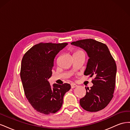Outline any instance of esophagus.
Returning <instances> with one entry per match:
<instances>
[{
    "label": "esophagus",
    "mask_w": 130,
    "mask_h": 130,
    "mask_svg": "<svg viewBox=\"0 0 130 130\" xmlns=\"http://www.w3.org/2000/svg\"><path fill=\"white\" fill-rule=\"evenodd\" d=\"M70 85H71L72 88H75V87H77V85H76L75 84H74V83H72Z\"/></svg>",
    "instance_id": "1"
}]
</instances>
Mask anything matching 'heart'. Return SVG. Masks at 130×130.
<instances>
[{
  "label": "heart",
  "instance_id": "heart-1",
  "mask_svg": "<svg viewBox=\"0 0 130 130\" xmlns=\"http://www.w3.org/2000/svg\"><path fill=\"white\" fill-rule=\"evenodd\" d=\"M81 52V51H79V50H78V51H76V52L75 53H77V52Z\"/></svg>",
  "mask_w": 130,
  "mask_h": 130
}]
</instances>
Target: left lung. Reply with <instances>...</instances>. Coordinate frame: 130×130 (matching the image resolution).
Listing matches in <instances>:
<instances>
[{
    "label": "left lung",
    "mask_w": 130,
    "mask_h": 130,
    "mask_svg": "<svg viewBox=\"0 0 130 130\" xmlns=\"http://www.w3.org/2000/svg\"><path fill=\"white\" fill-rule=\"evenodd\" d=\"M71 44L80 47L89 57L85 75L94 77L92 87L86 88V94L80 100L81 107L89 112H97L108 105L115 88L117 66L106 44L93 39L73 42Z\"/></svg>",
    "instance_id": "8db88e82"
}]
</instances>
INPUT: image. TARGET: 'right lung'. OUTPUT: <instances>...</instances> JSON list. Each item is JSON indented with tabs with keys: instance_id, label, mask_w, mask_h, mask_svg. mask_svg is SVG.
<instances>
[{
	"instance_id": "right-lung-1",
	"label": "right lung",
	"mask_w": 130,
	"mask_h": 130,
	"mask_svg": "<svg viewBox=\"0 0 130 130\" xmlns=\"http://www.w3.org/2000/svg\"><path fill=\"white\" fill-rule=\"evenodd\" d=\"M68 43H40L25 53L22 61L21 78L26 98L38 112L49 115L60 109L70 84H54L48 80L52 75L54 61L57 54Z\"/></svg>"
}]
</instances>
